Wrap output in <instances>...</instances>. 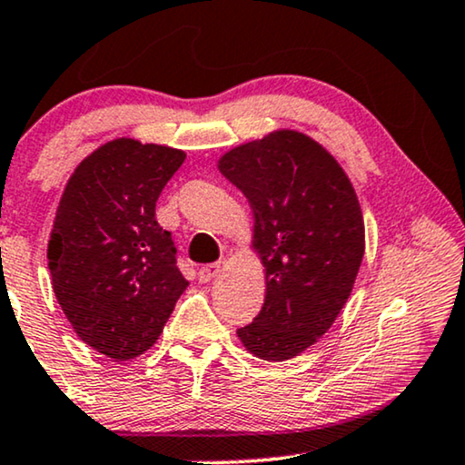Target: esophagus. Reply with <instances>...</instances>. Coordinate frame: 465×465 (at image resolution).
Listing matches in <instances>:
<instances>
[{
    "mask_svg": "<svg viewBox=\"0 0 465 465\" xmlns=\"http://www.w3.org/2000/svg\"><path fill=\"white\" fill-rule=\"evenodd\" d=\"M221 270H223V261H217V263H211V265L200 267V272H198L200 282H211L213 278L219 276Z\"/></svg>",
    "mask_w": 465,
    "mask_h": 465,
    "instance_id": "obj_1",
    "label": "esophagus"
}]
</instances>
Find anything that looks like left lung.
Returning a JSON list of instances; mask_svg holds the SVG:
<instances>
[{"label": "left lung", "instance_id": "left-lung-1", "mask_svg": "<svg viewBox=\"0 0 465 465\" xmlns=\"http://www.w3.org/2000/svg\"><path fill=\"white\" fill-rule=\"evenodd\" d=\"M217 168L251 204V248L265 270L263 307L238 337L261 361H289L348 303L364 257L361 202L339 162L297 130L233 147Z\"/></svg>", "mask_w": 465, "mask_h": 465}]
</instances>
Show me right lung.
Here are the masks:
<instances>
[{"label": "right lung", "mask_w": 465, "mask_h": 465, "mask_svg": "<svg viewBox=\"0 0 465 465\" xmlns=\"http://www.w3.org/2000/svg\"><path fill=\"white\" fill-rule=\"evenodd\" d=\"M185 152L114 139L84 158L58 202L48 242L52 289L75 335L122 362L158 341L189 282L155 202Z\"/></svg>", "instance_id": "obj_1"}]
</instances>
